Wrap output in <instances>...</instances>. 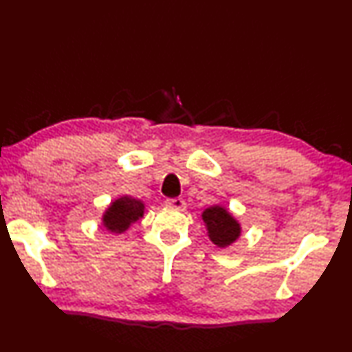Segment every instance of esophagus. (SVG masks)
<instances>
[{
	"label": "esophagus",
	"instance_id": "obj_1",
	"mask_svg": "<svg viewBox=\"0 0 352 352\" xmlns=\"http://www.w3.org/2000/svg\"><path fill=\"white\" fill-rule=\"evenodd\" d=\"M166 204L171 206V208H175V209L185 208V201H184V199H181V197H176V199H167Z\"/></svg>",
	"mask_w": 352,
	"mask_h": 352
}]
</instances>
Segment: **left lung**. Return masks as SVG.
Wrapping results in <instances>:
<instances>
[{
  "label": "left lung",
  "instance_id": "obj_1",
  "mask_svg": "<svg viewBox=\"0 0 352 352\" xmlns=\"http://www.w3.org/2000/svg\"><path fill=\"white\" fill-rule=\"evenodd\" d=\"M203 221L209 231L210 241L224 248L233 243L241 234L237 221L221 206H212L203 212Z\"/></svg>",
  "mask_w": 352,
  "mask_h": 352
}]
</instances>
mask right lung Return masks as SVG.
<instances>
[{"mask_svg":"<svg viewBox=\"0 0 352 352\" xmlns=\"http://www.w3.org/2000/svg\"><path fill=\"white\" fill-rule=\"evenodd\" d=\"M144 206L140 200L131 199V197H122L111 203L107 212L104 213V226L113 233H122L133 222L143 217Z\"/></svg>","mask_w":352,"mask_h":352,"instance_id":"add662e5","label":"right lung"}]
</instances>
